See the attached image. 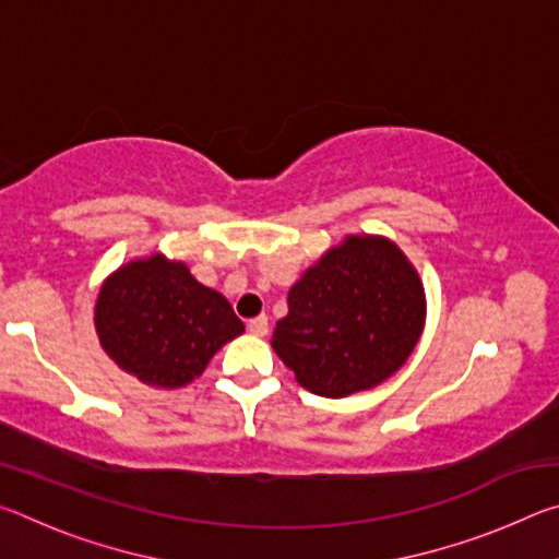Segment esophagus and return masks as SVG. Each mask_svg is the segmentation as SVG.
<instances>
[{"label": "esophagus", "instance_id": "esophagus-1", "mask_svg": "<svg viewBox=\"0 0 559 559\" xmlns=\"http://www.w3.org/2000/svg\"><path fill=\"white\" fill-rule=\"evenodd\" d=\"M246 328H249V333H251V335L263 337V335L269 333V318H266V316H257V318H251V320H249V325H246Z\"/></svg>", "mask_w": 559, "mask_h": 559}]
</instances>
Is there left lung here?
<instances>
[{"instance_id":"obj_1","label":"left lung","mask_w":559,"mask_h":559,"mask_svg":"<svg viewBox=\"0 0 559 559\" xmlns=\"http://www.w3.org/2000/svg\"><path fill=\"white\" fill-rule=\"evenodd\" d=\"M427 298L419 273L384 236H347L288 290L271 345L320 396L372 390L419 343Z\"/></svg>"}]
</instances>
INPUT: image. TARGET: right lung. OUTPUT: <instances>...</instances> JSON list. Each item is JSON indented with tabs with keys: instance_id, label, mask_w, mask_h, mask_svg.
Segmentation results:
<instances>
[{
	"instance_id": "obj_1",
	"label": "right lung",
	"mask_w": 559,
	"mask_h": 559,
	"mask_svg": "<svg viewBox=\"0 0 559 559\" xmlns=\"http://www.w3.org/2000/svg\"><path fill=\"white\" fill-rule=\"evenodd\" d=\"M96 333L120 370L150 386L197 380L216 349L243 333L222 293L163 253L110 273L96 300Z\"/></svg>"
}]
</instances>
